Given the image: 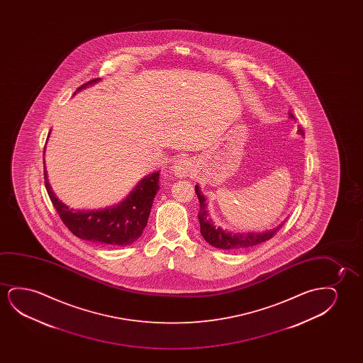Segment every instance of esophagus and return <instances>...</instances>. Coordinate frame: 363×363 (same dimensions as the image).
I'll return each mask as SVG.
<instances>
[{"mask_svg": "<svg viewBox=\"0 0 363 363\" xmlns=\"http://www.w3.org/2000/svg\"><path fill=\"white\" fill-rule=\"evenodd\" d=\"M194 171V164L189 159H179L174 161V164L171 166V172L177 176V177H184L192 174Z\"/></svg>", "mask_w": 363, "mask_h": 363, "instance_id": "34e87169", "label": "esophagus"}]
</instances>
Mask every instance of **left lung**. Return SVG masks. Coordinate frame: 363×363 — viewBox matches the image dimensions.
I'll list each match as a JSON object with an SVG mask.
<instances>
[{
    "label": "left lung",
    "instance_id": "left-lung-1",
    "mask_svg": "<svg viewBox=\"0 0 363 363\" xmlns=\"http://www.w3.org/2000/svg\"><path fill=\"white\" fill-rule=\"evenodd\" d=\"M290 119H295L291 113H289ZM298 134L303 135V130H298ZM194 191L199 197V220L201 224V234L207 243L211 244L214 248L224 249V250H238V249L250 248L257 244L267 242L274 237V234L281 228L283 224H279L278 227L269 229L265 232H248V233H234L227 229L220 228L216 225L213 219L208 213L207 208V199L204 197L199 184L194 186Z\"/></svg>",
    "mask_w": 363,
    "mask_h": 363
}]
</instances>
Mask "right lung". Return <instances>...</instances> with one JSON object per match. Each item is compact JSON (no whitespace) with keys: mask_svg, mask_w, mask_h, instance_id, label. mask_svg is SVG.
<instances>
[{"mask_svg":"<svg viewBox=\"0 0 363 363\" xmlns=\"http://www.w3.org/2000/svg\"><path fill=\"white\" fill-rule=\"evenodd\" d=\"M100 82L90 80L75 93ZM74 93V95H75ZM50 138V135H48ZM160 171L145 176L121 202L103 209H74L55 196L45 167V184L50 201L63 223L75 237L95 244L130 245L141 237L147 224L159 186Z\"/></svg>","mask_w":363,"mask_h":363,"instance_id":"1","label":"right lung"}]
</instances>
